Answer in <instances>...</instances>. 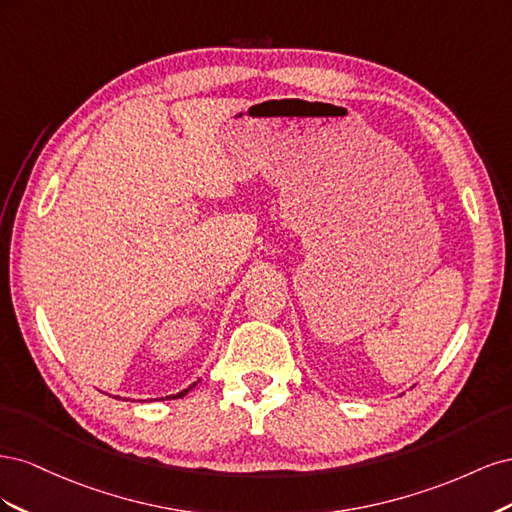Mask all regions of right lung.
Returning <instances> with one entry per match:
<instances>
[{
  "mask_svg": "<svg viewBox=\"0 0 512 512\" xmlns=\"http://www.w3.org/2000/svg\"><path fill=\"white\" fill-rule=\"evenodd\" d=\"M196 384H198V382H194V384H190V386H188V389H183V391H179V393H177V395H168V397H166V399H177V397H183V395H185V393H188V391H192V389H194V386H196Z\"/></svg>",
  "mask_w": 512,
  "mask_h": 512,
  "instance_id": "add662e5",
  "label": "right lung"
}]
</instances>
